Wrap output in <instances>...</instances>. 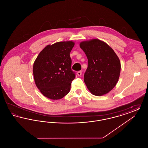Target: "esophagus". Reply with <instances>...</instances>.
<instances>
[{"label": "esophagus", "mask_w": 148, "mask_h": 148, "mask_svg": "<svg viewBox=\"0 0 148 148\" xmlns=\"http://www.w3.org/2000/svg\"><path fill=\"white\" fill-rule=\"evenodd\" d=\"M82 71H79L77 72V75L78 76H80L82 75Z\"/></svg>", "instance_id": "34e87169"}]
</instances>
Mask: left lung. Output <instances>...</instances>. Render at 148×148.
Instances as JSON below:
<instances>
[{
	"label": "left lung",
	"instance_id": "left-lung-1",
	"mask_svg": "<svg viewBox=\"0 0 148 148\" xmlns=\"http://www.w3.org/2000/svg\"><path fill=\"white\" fill-rule=\"evenodd\" d=\"M88 59L84 80L92 94L101 96L116 85L120 73L119 59L113 49L99 39L80 43Z\"/></svg>",
	"mask_w": 148,
	"mask_h": 148
}]
</instances>
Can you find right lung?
<instances>
[{"instance_id": "add662e5", "label": "right lung", "mask_w": 148, "mask_h": 148, "mask_svg": "<svg viewBox=\"0 0 148 148\" xmlns=\"http://www.w3.org/2000/svg\"><path fill=\"white\" fill-rule=\"evenodd\" d=\"M74 46L72 41L48 45L35 59L33 68L35 84L45 97L58 100L70 92L71 82L75 77L70 56Z\"/></svg>"}]
</instances>
